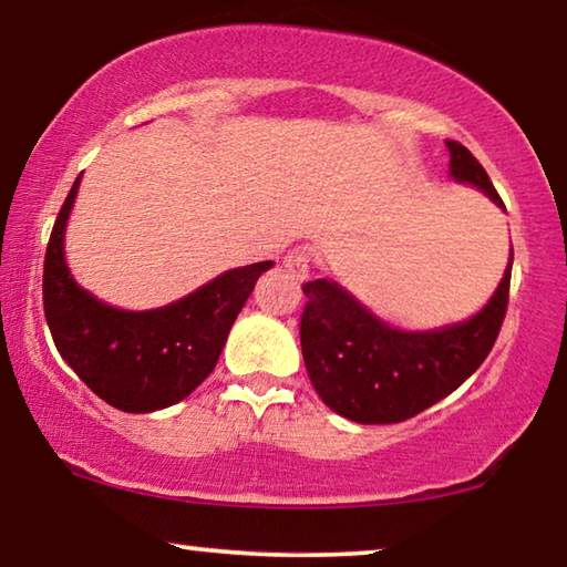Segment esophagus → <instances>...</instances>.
Masks as SVG:
<instances>
[{"mask_svg":"<svg viewBox=\"0 0 567 567\" xmlns=\"http://www.w3.org/2000/svg\"><path fill=\"white\" fill-rule=\"evenodd\" d=\"M284 266L297 281H307L311 270V252L307 248H293L291 252H286Z\"/></svg>","mask_w":567,"mask_h":567,"instance_id":"34e87169","label":"esophagus"}]
</instances>
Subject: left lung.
I'll use <instances>...</instances> for the list:
<instances>
[{
    "instance_id": "8db88e82",
    "label": "left lung",
    "mask_w": 567,
    "mask_h": 567,
    "mask_svg": "<svg viewBox=\"0 0 567 567\" xmlns=\"http://www.w3.org/2000/svg\"><path fill=\"white\" fill-rule=\"evenodd\" d=\"M450 174L504 207L486 168L447 141ZM512 258L494 297L467 322L406 332L381 322L330 278L303 284L301 352L311 385L332 412L360 424H396L437 404L478 371L506 317Z\"/></svg>"
}]
</instances>
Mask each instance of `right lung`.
I'll return each instance as SVG.
<instances>
[{"label":"right lung","instance_id":"1","mask_svg":"<svg viewBox=\"0 0 567 567\" xmlns=\"http://www.w3.org/2000/svg\"><path fill=\"white\" fill-rule=\"evenodd\" d=\"M81 176L55 217L43 266V309L53 342L73 373L106 404L130 414L186 399L215 371L229 327L274 260L225 270L168 307L125 311L73 281L63 235Z\"/></svg>","mask_w":567,"mask_h":567}]
</instances>
